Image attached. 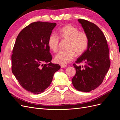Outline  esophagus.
I'll use <instances>...</instances> for the list:
<instances>
[{
  "instance_id": "34e87169",
  "label": "esophagus",
  "mask_w": 120,
  "mask_h": 120,
  "mask_svg": "<svg viewBox=\"0 0 120 120\" xmlns=\"http://www.w3.org/2000/svg\"><path fill=\"white\" fill-rule=\"evenodd\" d=\"M67 66V65H65V64H60V67L61 68H66Z\"/></svg>"
}]
</instances>
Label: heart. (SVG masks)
I'll list each match as a JSON object with an SVG mask.
<instances>
[{"label": "heart", "instance_id": "obj_1", "mask_svg": "<svg viewBox=\"0 0 120 120\" xmlns=\"http://www.w3.org/2000/svg\"><path fill=\"white\" fill-rule=\"evenodd\" d=\"M59 37L62 40H68L66 50H61L54 57L55 62L67 64L74 59L75 53L81 55L84 52L89 45V38L85 32L79 31V29L71 25H67L60 29ZM56 34H50L48 39V46L53 52L59 49L60 39Z\"/></svg>", "mask_w": 120, "mask_h": 120}]
</instances>
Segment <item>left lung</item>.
I'll use <instances>...</instances> for the list:
<instances>
[{
    "instance_id": "left-lung-1",
    "label": "left lung",
    "mask_w": 120,
    "mask_h": 120,
    "mask_svg": "<svg viewBox=\"0 0 120 120\" xmlns=\"http://www.w3.org/2000/svg\"><path fill=\"white\" fill-rule=\"evenodd\" d=\"M89 38L88 49L75 61L84 66L74 64L76 73L72 79L75 88L79 91L89 92L102 83L110 67L109 50L104 34L98 26L85 19H79Z\"/></svg>"
}]
</instances>
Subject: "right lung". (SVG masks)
<instances>
[{"label":"right lung","mask_w":120,"mask_h":120,"mask_svg":"<svg viewBox=\"0 0 120 120\" xmlns=\"http://www.w3.org/2000/svg\"><path fill=\"white\" fill-rule=\"evenodd\" d=\"M56 25L42 21L32 22L19 32L13 46L12 73L24 90L34 94L44 92L60 68L50 63L52 57L48 46L49 38Z\"/></svg>","instance_id":"right-lung-1"}]
</instances>
